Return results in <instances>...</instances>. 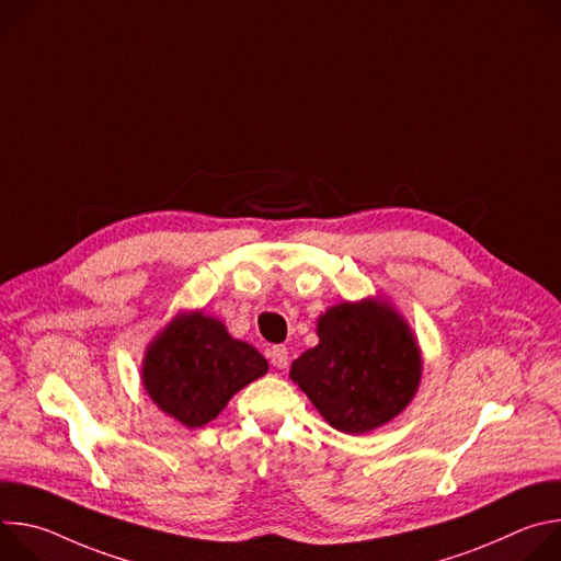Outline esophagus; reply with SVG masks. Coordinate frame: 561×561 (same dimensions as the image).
Returning a JSON list of instances; mask_svg holds the SVG:
<instances>
[{
	"mask_svg": "<svg viewBox=\"0 0 561 561\" xmlns=\"http://www.w3.org/2000/svg\"><path fill=\"white\" fill-rule=\"evenodd\" d=\"M271 364L279 370H284L288 366V348L286 346H275L271 351Z\"/></svg>",
	"mask_w": 561,
	"mask_h": 561,
	"instance_id": "esophagus-1",
	"label": "esophagus"
}]
</instances>
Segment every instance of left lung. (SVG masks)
<instances>
[{
    "label": "left lung",
    "instance_id": "left-lung-1",
    "mask_svg": "<svg viewBox=\"0 0 561 561\" xmlns=\"http://www.w3.org/2000/svg\"><path fill=\"white\" fill-rule=\"evenodd\" d=\"M319 344L290 366V379L333 428L362 435L402 413L422 379L417 340L388 301L362 299L317 319Z\"/></svg>",
    "mask_w": 561,
    "mask_h": 561
}]
</instances>
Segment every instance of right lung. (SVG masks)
<instances>
[{
    "instance_id": "right-lung-1",
    "label": "right lung",
    "mask_w": 561,
    "mask_h": 561,
    "mask_svg": "<svg viewBox=\"0 0 561 561\" xmlns=\"http://www.w3.org/2000/svg\"><path fill=\"white\" fill-rule=\"evenodd\" d=\"M268 373L257 348L232 340L202 310L180 312L146 348L141 381L167 415L188 428L215 420L228 399Z\"/></svg>"
}]
</instances>
